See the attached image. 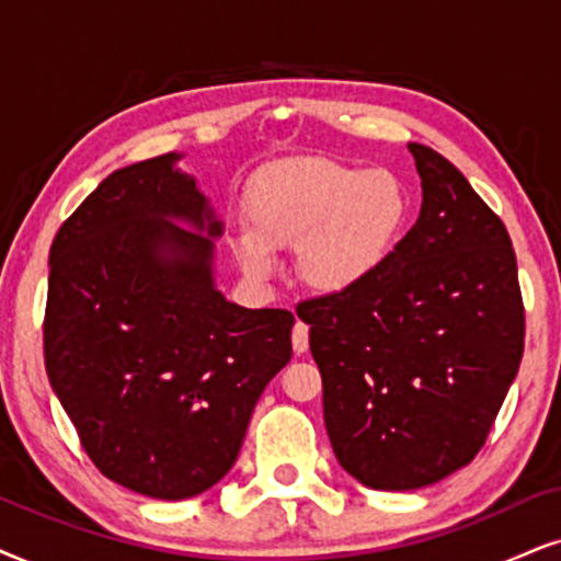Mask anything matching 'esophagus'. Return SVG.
<instances>
[{"label": "esophagus", "instance_id": "obj_1", "mask_svg": "<svg viewBox=\"0 0 561 561\" xmlns=\"http://www.w3.org/2000/svg\"><path fill=\"white\" fill-rule=\"evenodd\" d=\"M293 350L297 354L308 352V323L297 321L295 329H293Z\"/></svg>", "mask_w": 561, "mask_h": 561}]
</instances>
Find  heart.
Returning <instances> with one entry per match:
<instances>
[{"instance_id":"b5f03b06","label":"heart","mask_w":561,"mask_h":561,"mask_svg":"<svg viewBox=\"0 0 561 561\" xmlns=\"http://www.w3.org/2000/svg\"><path fill=\"white\" fill-rule=\"evenodd\" d=\"M407 215V191L388 170L293 160L261 179L248 207L251 230L236 248L253 276L274 272V251H297L305 285L339 295L386 264Z\"/></svg>"}]
</instances>
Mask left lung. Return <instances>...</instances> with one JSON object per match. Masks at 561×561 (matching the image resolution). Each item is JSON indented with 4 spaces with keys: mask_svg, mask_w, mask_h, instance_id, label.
<instances>
[{
    "mask_svg": "<svg viewBox=\"0 0 561 561\" xmlns=\"http://www.w3.org/2000/svg\"><path fill=\"white\" fill-rule=\"evenodd\" d=\"M422 211L370 279L297 302L346 473L420 489L484 448L526 342L507 228L443 154L411 141Z\"/></svg>",
    "mask_w": 561,
    "mask_h": 561,
    "instance_id": "obj_1",
    "label": "left lung"
}]
</instances>
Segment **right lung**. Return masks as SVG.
Listing matches in <instances>:
<instances>
[{
    "mask_svg": "<svg viewBox=\"0 0 561 561\" xmlns=\"http://www.w3.org/2000/svg\"><path fill=\"white\" fill-rule=\"evenodd\" d=\"M179 158L116 170L64 219L44 316L48 380L84 453L154 500L196 497L232 469L259 396L293 357L289 310L238 308L215 289L208 236L222 222Z\"/></svg>",
    "mask_w": 561,
    "mask_h": 561,
    "instance_id": "1",
    "label": "right lung"
}]
</instances>
